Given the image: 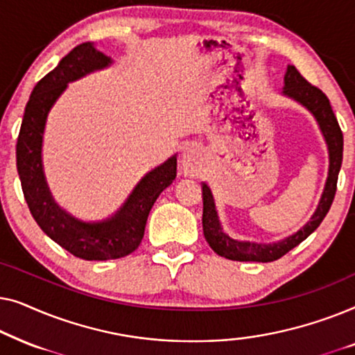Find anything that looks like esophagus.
Returning <instances> with one entry per match:
<instances>
[{"instance_id":"esophagus-1","label":"esophagus","mask_w":355,"mask_h":355,"mask_svg":"<svg viewBox=\"0 0 355 355\" xmlns=\"http://www.w3.org/2000/svg\"><path fill=\"white\" fill-rule=\"evenodd\" d=\"M203 164H205V158H203L200 148L189 147L186 152L182 153L181 168L184 174H187V176H198L203 169Z\"/></svg>"}]
</instances>
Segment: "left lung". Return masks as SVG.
Returning <instances> with one entry per match:
<instances>
[{"instance_id":"left-lung-1","label":"left lung","mask_w":355,"mask_h":355,"mask_svg":"<svg viewBox=\"0 0 355 355\" xmlns=\"http://www.w3.org/2000/svg\"><path fill=\"white\" fill-rule=\"evenodd\" d=\"M284 95L291 96L300 105H304L315 118H317L320 129L324 135V140L328 144L329 150V173L324 186L322 200L318 203L317 211L313 213L312 220L305 225L302 230L295 234L286 237V239L276 242V244H255V242H241L231 239L230 236L225 234L218 220L215 202L210 192V187L207 184L202 186L203 192V234L213 250L218 255L225 259L236 260V261H275L281 257L297 247L300 242L307 239L312 232L320 226L323 218L329 211V207L334 200L338 186V174L341 169L343 163V130L339 128L336 116L333 113L331 105H329L328 96L323 94L318 87L310 84L307 79H304L302 74L295 69L294 66H288V72L284 76Z\"/></svg>"}]
</instances>
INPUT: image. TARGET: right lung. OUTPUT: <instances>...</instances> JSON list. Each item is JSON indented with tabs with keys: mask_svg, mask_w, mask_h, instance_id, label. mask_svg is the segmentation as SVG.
Listing matches in <instances>:
<instances>
[{
	"mask_svg": "<svg viewBox=\"0 0 355 355\" xmlns=\"http://www.w3.org/2000/svg\"><path fill=\"white\" fill-rule=\"evenodd\" d=\"M110 62V58L95 50L90 42L80 43L67 53L60 64L33 87L16 145L17 173L33 220L56 244L82 260H114L132 254L144 239L153 203L176 179L178 162L176 157H171L135 186L114 216L101 223L76 220L53 200L42 168V139L48 111L64 92L67 82L103 69Z\"/></svg>",
	"mask_w": 355,
	"mask_h": 355,
	"instance_id": "right-lung-1",
	"label": "right lung"
}]
</instances>
